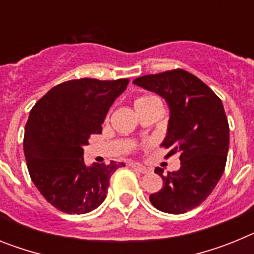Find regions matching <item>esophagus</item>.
<instances>
[{
  "instance_id": "esophagus-1",
  "label": "esophagus",
  "mask_w": 254,
  "mask_h": 254,
  "mask_svg": "<svg viewBox=\"0 0 254 254\" xmlns=\"http://www.w3.org/2000/svg\"><path fill=\"white\" fill-rule=\"evenodd\" d=\"M131 167L133 168V169L136 170V172L142 173V174H145V173L149 172V169H147V168L145 167V165H142V164H132Z\"/></svg>"
}]
</instances>
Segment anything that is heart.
Returning a JSON list of instances; mask_svg holds the SVG:
<instances>
[{"instance_id": "heart-1", "label": "heart", "mask_w": 254, "mask_h": 254, "mask_svg": "<svg viewBox=\"0 0 254 254\" xmlns=\"http://www.w3.org/2000/svg\"><path fill=\"white\" fill-rule=\"evenodd\" d=\"M156 98L155 96H150V95H145V96H141V98H138V99L134 100V108L137 109V108H140L141 105L146 104V103H150V102H156Z\"/></svg>"}]
</instances>
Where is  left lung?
<instances>
[{"label":"left lung","mask_w":254,"mask_h":254,"mask_svg":"<svg viewBox=\"0 0 254 254\" xmlns=\"http://www.w3.org/2000/svg\"><path fill=\"white\" fill-rule=\"evenodd\" d=\"M133 84L167 100L170 117L161 146L167 158L179 154L181 168L163 176V188L150 194L154 207L168 214H185L205 201L225 169L229 125L224 105L210 87L185 69L146 75Z\"/></svg>","instance_id":"1"}]
</instances>
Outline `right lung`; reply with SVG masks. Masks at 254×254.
Masks as SVG:
<instances>
[{
	"instance_id": "obj_1",
	"label": "right lung",
	"mask_w": 254,
	"mask_h": 254,
	"mask_svg": "<svg viewBox=\"0 0 254 254\" xmlns=\"http://www.w3.org/2000/svg\"><path fill=\"white\" fill-rule=\"evenodd\" d=\"M128 78L102 81L80 78L52 87L29 114L24 154L40 194L66 214H86L107 197L111 177L123 163L84 161V146L102 123Z\"/></svg>"
}]
</instances>
